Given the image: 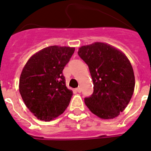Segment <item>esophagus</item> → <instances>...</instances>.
Listing matches in <instances>:
<instances>
[{"instance_id":"esophagus-1","label":"esophagus","mask_w":151,"mask_h":151,"mask_svg":"<svg viewBox=\"0 0 151 151\" xmlns=\"http://www.w3.org/2000/svg\"><path fill=\"white\" fill-rule=\"evenodd\" d=\"M76 91L78 93H81V91H82V90H81V87H78L76 89Z\"/></svg>"}]
</instances>
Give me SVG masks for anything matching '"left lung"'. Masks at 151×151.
<instances>
[{
	"label": "left lung",
	"mask_w": 151,
	"mask_h": 151,
	"mask_svg": "<svg viewBox=\"0 0 151 151\" xmlns=\"http://www.w3.org/2000/svg\"><path fill=\"white\" fill-rule=\"evenodd\" d=\"M79 56L90 69L93 93L85 97L86 105L96 116L114 119L129 104L134 92L135 76L127 57L107 43L83 46Z\"/></svg>",
	"instance_id": "8db88e82"
}]
</instances>
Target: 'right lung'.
I'll return each mask as SVG.
<instances>
[{"mask_svg":"<svg viewBox=\"0 0 151 151\" xmlns=\"http://www.w3.org/2000/svg\"><path fill=\"white\" fill-rule=\"evenodd\" d=\"M74 51V47L50 46L32 55L24 66L19 92L37 119L51 121L69 104L73 93L66 87L62 72Z\"/></svg>","mask_w":151,"mask_h":151,"instance_id":"add662e5","label":"right lung"}]
</instances>
